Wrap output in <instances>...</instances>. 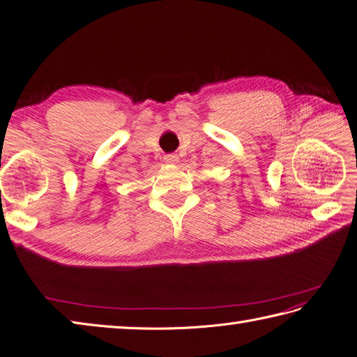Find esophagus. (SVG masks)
Listing matches in <instances>:
<instances>
[{
	"label": "esophagus",
	"instance_id": "34e87169",
	"mask_svg": "<svg viewBox=\"0 0 357 357\" xmlns=\"http://www.w3.org/2000/svg\"><path fill=\"white\" fill-rule=\"evenodd\" d=\"M165 162L167 164H172V165H176L177 162H178V156L177 155H174V153H169V155H165Z\"/></svg>",
	"mask_w": 357,
	"mask_h": 357
}]
</instances>
